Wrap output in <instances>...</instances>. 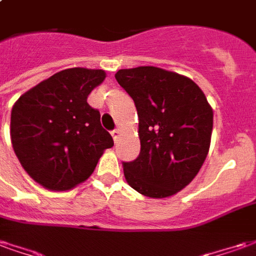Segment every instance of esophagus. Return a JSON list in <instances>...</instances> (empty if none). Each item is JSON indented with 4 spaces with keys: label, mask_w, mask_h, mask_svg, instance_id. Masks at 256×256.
<instances>
[{
    "label": "esophagus",
    "mask_w": 256,
    "mask_h": 256,
    "mask_svg": "<svg viewBox=\"0 0 256 256\" xmlns=\"http://www.w3.org/2000/svg\"><path fill=\"white\" fill-rule=\"evenodd\" d=\"M111 136H112V138H114V141H118L119 136H120V130H119V128H115V130H112Z\"/></svg>",
    "instance_id": "esophagus-1"
}]
</instances>
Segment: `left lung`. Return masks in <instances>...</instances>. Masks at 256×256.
<instances>
[{
  "mask_svg": "<svg viewBox=\"0 0 256 256\" xmlns=\"http://www.w3.org/2000/svg\"><path fill=\"white\" fill-rule=\"evenodd\" d=\"M118 84L133 98L141 150L123 162L126 181L148 198L172 196L203 166L212 133V108L193 82L158 67L119 70Z\"/></svg>",
  "mask_w": 256,
  "mask_h": 256,
  "instance_id": "left-lung-1",
  "label": "left lung"
}]
</instances>
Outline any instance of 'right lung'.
<instances>
[{
    "instance_id": "right-lung-1",
    "label": "right lung",
    "mask_w": 256,
    "mask_h": 256,
    "mask_svg": "<svg viewBox=\"0 0 256 256\" xmlns=\"http://www.w3.org/2000/svg\"><path fill=\"white\" fill-rule=\"evenodd\" d=\"M106 79L102 70L68 68L20 96L10 114V140L20 164L36 182L68 190L94 172L111 134L88 96Z\"/></svg>"
}]
</instances>
